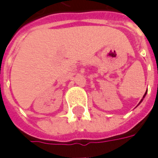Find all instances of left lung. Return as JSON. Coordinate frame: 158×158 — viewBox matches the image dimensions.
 Segmentation results:
<instances>
[{"label":"left lung","mask_w":158,"mask_h":158,"mask_svg":"<svg viewBox=\"0 0 158 158\" xmlns=\"http://www.w3.org/2000/svg\"><path fill=\"white\" fill-rule=\"evenodd\" d=\"M147 91H148V89H147V90H146V92H145V94H144V96H143V98H142V99H141V101H140V103H139V104H138V106H139V105H140V104H141V103H142V102H143V98H145V96H146V94H147Z\"/></svg>","instance_id":"1"}]
</instances>
